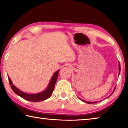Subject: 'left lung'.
<instances>
[{"mask_svg":"<svg viewBox=\"0 0 128 128\" xmlns=\"http://www.w3.org/2000/svg\"><path fill=\"white\" fill-rule=\"evenodd\" d=\"M118 69H119V71H118V75H119V74H120V69H121L120 62H118ZM115 88H116V87H114V90H113V92H112V94H111V95H110V96H108V97H110V96H111V95L114 93V91L115 90ZM78 98L80 99V100H82V102H85V103H88V104H93V103H97V102H87V101H86V100H83V99H80V98Z\"/></svg>","mask_w":128,"mask_h":128,"instance_id":"obj_1","label":"left lung"}]
</instances>
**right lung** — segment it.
<instances>
[{"label": "right lung", "instance_id": "right-lung-1", "mask_svg": "<svg viewBox=\"0 0 128 128\" xmlns=\"http://www.w3.org/2000/svg\"><path fill=\"white\" fill-rule=\"evenodd\" d=\"M59 72V70H58L55 73H54V74L51 77L50 81L48 86H47L46 89L42 92L36 93V94H29V93L22 92V91L19 90L18 88H17L14 85H13L12 82L8 76V77L10 87H11L12 90L17 95H18V96H20L21 98L25 99L27 100L38 102L46 100V99L49 98L51 96L53 92L54 88H55V85L56 81H57Z\"/></svg>", "mask_w": 128, "mask_h": 128}]
</instances>
